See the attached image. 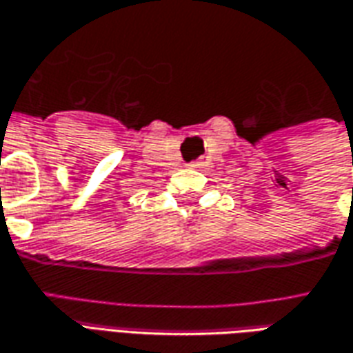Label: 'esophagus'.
Here are the masks:
<instances>
[{
	"instance_id": "obj_1",
	"label": "esophagus",
	"mask_w": 353,
	"mask_h": 353,
	"mask_svg": "<svg viewBox=\"0 0 353 353\" xmlns=\"http://www.w3.org/2000/svg\"><path fill=\"white\" fill-rule=\"evenodd\" d=\"M189 166H192V168H196L199 164H196V162H192V164H189Z\"/></svg>"
}]
</instances>
